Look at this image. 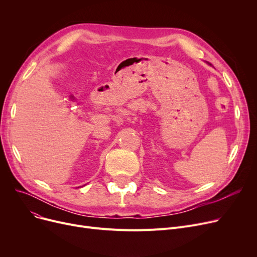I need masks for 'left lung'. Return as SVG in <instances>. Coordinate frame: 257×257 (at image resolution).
Returning a JSON list of instances; mask_svg holds the SVG:
<instances>
[{
  "label": "left lung",
  "instance_id": "obj_1",
  "mask_svg": "<svg viewBox=\"0 0 257 257\" xmlns=\"http://www.w3.org/2000/svg\"><path fill=\"white\" fill-rule=\"evenodd\" d=\"M207 63H208V62H207Z\"/></svg>",
  "mask_w": 257,
  "mask_h": 257
}]
</instances>
